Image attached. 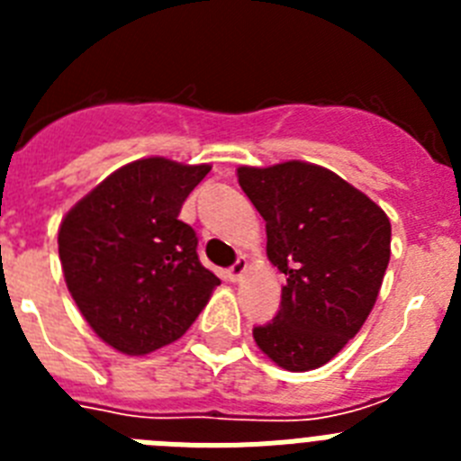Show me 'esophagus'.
<instances>
[{"label":"esophagus","instance_id":"34e87169","mask_svg":"<svg viewBox=\"0 0 461 461\" xmlns=\"http://www.w3.org/2000/svg\"><path fill=\"white\" fill-rule=\"evenodd\" d=\"M244 272H247V258H238L233 263V266L228 267V279L230 281H240L244 276Z\"/></svg>","mask_w":461,"mask_h":461}]
</instances>
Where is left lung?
Segmentation results:
<instances>
[{"label": "left lung", "mask_w": 461, "mask_h": 461, "mask_svg": "<svg viewBox=\"0 0 461 461\" xmlns=\"http://www.w3.org/2000/svg\"><path fill=\"white\" fill-rule=\"evenodd\" d=\"M266 219L267 258L286 275L275 319L256 325L258 348L288 372L337 356L367 321L390 260V219L332 170L304 161L238 168Z\"/></svg>", "instance_id": "8db88e82"}]
</instances>
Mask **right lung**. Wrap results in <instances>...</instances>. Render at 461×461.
<instances>
[{
	"label": "right lung",
	"instance_id": "obj_1",
	"mask_svg": "<svg viewBox=\"0 0 461 461\" xmlns=\"http://www.w3.org/2000/svg\"><path fill=\"white\" fill-rule=\"evenodd\" d=\"M207 173V164L138 158L89 191L59 226L68 293L94 332L126 356L180 339L221 284L198 260L194 228L177 219Z\"/></svg>",
	"mask_w": 461,
	"mask_h": 461
}]
</instances>
